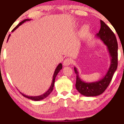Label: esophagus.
Returning <instances> with one entry per match:
<instances>
[{"label": "esophagus", "mask_w": 124, "mask_h": 124, "mask_svg": "<svg viewBox=\"0 0 124 124\" xmlns=\"http://www.w3.org/2000/svg\"><path fill=\"white\" fill-rule=\"evenodd\" d=\"M71 62H71V59L66 58L63 61V64L64 66H69L70 64L71 63Z\"/></svg>", "instance_id": "esophagus-1"}]
</instances>
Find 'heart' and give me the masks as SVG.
I'll return each instance as SVG.
<instances>
[{"mask_svg":"<svg viewBox=\"0 0 124 124\" xmlns=\"http://www.w3.org/2000/svg\"><path fill=\"white\" fill-rule=\"evenodd\" d=\"M89 31V27L88 25H84L81 27L80 31V36L81 38H85L88 34Z\"/></svg>","mask_w":124,"mask_h":124,"instance_id":"obj_1","label":"heart"}]
</instances>
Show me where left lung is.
<instances>
[{
	"mask_svg": "<svg viewBox=\"0 0 124 124\" xmlns=\"http://www.w3.org/2000/svg\"><path fill=\"white\" fill-rule=\"evenodd\" d=\"M101 29L96 34L97 38L100 39L107 46L111 58V63L107 72L102 79L94 82H85L80 79L79 72L76 67L74 71L76 74V88L83 95L86 97L97 96L102 94L108 86L113 75L117 68L118 45L116 38L108 26L101 20Z\"/></svg>",
	"mask_w": 124,
	"mask_h": 124,
	"instance_id": "obj_1",
	"label": "left lung"
}]
</instances>
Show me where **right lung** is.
I'll list each match as a JSON object with an SVG mask.
<instances>
[{
	"instance_id": "1",
	"label": "right lung",
	"mask_w": 124,
	"mask_h": 124,
	"mask_svg": "<svg viewBox=\"0 0 124 124\" xmlns=\"http://www.w3.org/2000/svg\"><path fill=\"white\" fill-rule=\"evenodd\" d=\"M31 19H26V20H24L22 21V22H21L20 23L18 24L16 26L14 29H13V30L12 31V32H13L14 31L16 30L17 28H18L20 26H21V25H22L24 22H25L26 21H30ZM10 36V34L9 35V36H8V39H9V38ZM7 40V41H8ZM62 69V63H60L58 64V66H57V67H56V69L55 70V71L54 72V74H53V79H52V84H51V85H50V88H49V89L47 90V91L44 93L42 95H38V96H28V95H26L25 94H23V93H20L22 94V95H23L26 98H29L30 99H31V100H33V101H40V100H42V99H45V98H46L50 94V93H51V92H52V90L53 89V87H54V81H55V77H56L57 74H58V72H60L61 70Z\"/></svg>"
}]
</instances>
